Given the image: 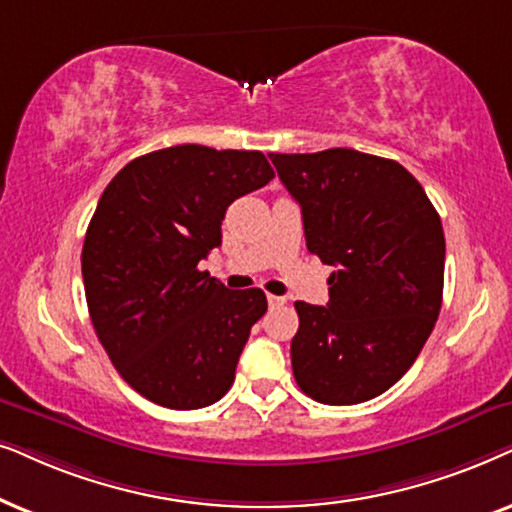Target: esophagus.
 Instances as JSON below:
<instances>
[{"mask_svg": "<svg viewBox=\"0 0 512 512\" xmlns=\"http://www.w3.org/2000/svg\"><path fill=\"white\" fill-rule=\"evenodd\" d=\"M267 302H269V306H283V304H285V297H278V295H267Z\"/></svg>", "mask_w": 512, "mask_h": 512, "instance_id": "1", "label": "esophagus"}]
</instances>
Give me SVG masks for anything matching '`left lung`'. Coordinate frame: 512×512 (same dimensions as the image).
Returning <instances> with one entry per match:
<instances>
[{
  "label": "left lung",
  "instance_id": "obj_1",
  "mask_svg": "<svg viewBox=\"0 0 512 512\" xmlns=\"http://www.w3.org/2000/svg\"><path fill=\"white\" fill-rule=\"evenodd\" d=\"M269 159L302 206L306 248L335 267L327 306L295 302L297 386L323 405L377 398L410 370L438 320V210L398 161L346 147Z\"/></svg>",
  "mask_w": 512,
  "mask_h": 512
}]
</instances>
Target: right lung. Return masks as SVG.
Returning <instances> with one entry per match:
<instances>
[{
  "instance_id": "1",
  "label": "right lung",
  "mask_w": 512,
  "mask_h": 512,
  "mask_svg": "<svg viewBox=\"0 0 512 512\" xmlns=\"http://www.w3.org/2000/svg\"><path fill=\"white\" fill-rule=\"evenodd\" d=\"M271 177L262 152L177 145L126 163L102 192L81 250L88 313L112 365L152 403L199 410L234 384L267 297L224 288L199 262L222 243L231 203Z\"/></svg>"
}]
</instances>
